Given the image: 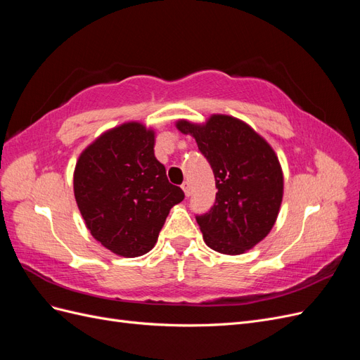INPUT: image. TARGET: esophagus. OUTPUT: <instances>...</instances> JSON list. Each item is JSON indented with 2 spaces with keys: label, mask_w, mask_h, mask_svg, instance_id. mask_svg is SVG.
Masks as SVG:
<instances>
[{
  "label": "esophagus",
  "mask_w": 360,
  "mask_h": 360,
  "mask_svg": "<svg viewBox=\"0 0 360 360\" xmlns=\"http://www.w3.org/2000/svg\"><path fill=\"white\" fill-rule=\"evenodd\" d=\"M181 189H183L184 195H186V197H189V195H191V186H189L188 181H184V183L181 184Z\"/></svg>",
  "instance_id": "esophagus-1"
}]
</instances>
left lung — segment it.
Instances as JSON below:
<instances>
[{
	"mask_svg": "<svg viewBox=\"0 0 360 360\" xmlns=\"http://www.w3.org/2000/svg\"><path fill=\"white\" fill-rule=\"evenodd\" d=\"M176 127L195 138L216 181V201L197 216L205 245L225 255L252 249L274 228L284 195V174L275 150L242 120L213 114Z\"/></svg>",
	"mask_w": 360,
	"mask_h": 360,
	"instance_id": "8db88e82",
	"label": "left lung"
}]
</instances>
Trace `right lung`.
Segmentation results:
<instances>
[{
    "label": "right lung",
    "instance_id": "obj_1",
    "mask_svg": "<svg viewBox=\"0 0 360 360\" xmlns=\"http://www.w3.org/2000/svg\"><path fill=\"white\" fill-rule=\"evenodd\" d=\"M73 192L91 236L126 258L153 249L171 207L184 198L155 156V130L139 122L106 130L82 151Z\"/></svg>",
    "mask_w": 360,
    "mask_h": 360
}]
</instances>
